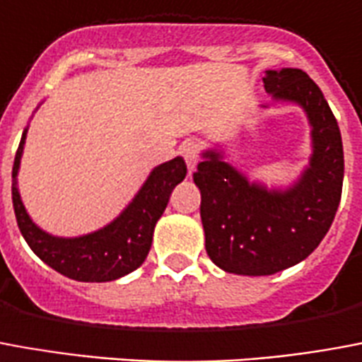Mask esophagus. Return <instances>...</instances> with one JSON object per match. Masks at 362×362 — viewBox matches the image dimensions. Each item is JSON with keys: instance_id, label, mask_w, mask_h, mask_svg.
<instances>
[{"instance_id": "esophagus-1", "label": "esophagus", "mask_w": 362, "mask_h": 362, "mask_svg": "<svg viewBox=\"0 0 362 362\" xmlns=\"http://www.w3.org/2000/svg\"><path fill=\"white\" fill-rule=\"evenodd\" d=\"M180 153L186 160V165H188L189 173L195 170L197 163H199V147H197V144L195 141H184L180 146Z\"/></svg>"}]
</instances>
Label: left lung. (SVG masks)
Returning <instances> with one entry per match:
<instances>
[{
	"instance_id": "8db88e82",
	"label": "left lung",
	"mask_w": 362,
	"mask_h": 362,
	"mask_svg": "<svg viewBox=\"0 0 362 362\" xmlns=\"http://www.w3.org/2000/svg\"><path fill=\"white\" fill-rule=\"evenodd\" d=\"M263 82L267 93L296 103L309 119L313 153L301 176L288 188H267L218 149L203 151L194 173L207 255L242 276H269L307 259L330 230L344 186L341 134L320 88L299 69L267 71Z\"/></svg>"
}]
</instances>
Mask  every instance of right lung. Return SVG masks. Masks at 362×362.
Masks as SVG:
<instances>
[{"label":"right lung","mask_w":362,"mask_h":362,"mask_svg":"<svg viewBox=\"0 0 362 362\" xmlns=\"http://www.w3.org/2000/svg\"><path fill=\"white\" fill-rule=\"evenodd\" d=\"M26 132L28 128H24L15 155L11 194L18 228L32 251L53 270L78 282H111L138 269L151 249L155 224L165 213L173 189L186 178L184 159L174 157L155 167L127 209L107 226L76 238H59L32 221L18 194L17 174Z\"/></svg>","instance_id":"obj_1"}]
</instances>
